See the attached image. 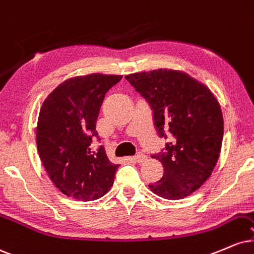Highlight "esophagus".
Instances as JSON below:
<instances>
[{"instance_id":"obj_1","label":"esophagus","mask_w":254,"mask_h":254,"mask_svg":"<svg viewBox=\"0 0 254 254\" xmlns=\"http://www.w3.org/2000/svg\"><path fill=\"white\" fill-rule=\"evenodd\" d=\"M146 158H147V156H146L145 153H142V152H136V154L134 156V160H136L138 163H142Z\"/></svg>"}]
</instances>
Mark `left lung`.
Returning a JSON list of instances; mask_svg holds the SVG:
<instances>
[{
    "label": "left lung",
    "instance_id": "left-lung-1",
    "mask_svg": "<svg viewBox=\"0 0 254 254\" xmlns=\"http://www.w3.org/2000/svg\"><path fill=\"white\" fill-rule=\"evenodd\" d=\"M126 79L150 103L157 132L168 139L152 156L162 163L164 175L148 188L166 199L191 195L209 178L221 152L219 101L207 85L180 70L158 68L127 74Z\"/></svg>",
    "mask_w": 254,
    "mask_h": 254
}]
</instances>
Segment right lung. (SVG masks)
Segmentation results:
<instances>
[{
  "instance_id": "1",
  "label": "right lung",
  "mask_w": 254,
  "mask_h": 254,
  "mask_svg": "<svg viewBox=\"0 0 254 254\" xmlns=\"http://www.w3.org/2000/svg\"><path fill=\"white\" fill-rule=\"evenodd\" d=\"M121 78L103 73L71 77L41 104L35 128L39 157L53 184L68 197L94 201L114 183L119 164L110 162L103 146L91 142L98 139L96 120L104 95Z\"/></svg>"
}]
</instances>
